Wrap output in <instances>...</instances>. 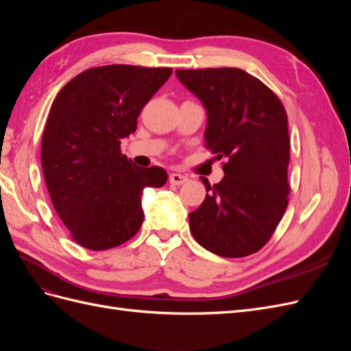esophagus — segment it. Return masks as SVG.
Masks as SVG:
<instances>
[{
    "label": "esophagus",
    "mask_w": 351,
    "mask_h": 351,
    "mask_svg": "<svg viewBox=\"0 0 351 351\" xmlns=\"http://www.w3.org/2000/svg\"><path fill=\"white\" fill-rule=\"evenodd\" d=\"M187 180L189 178L186 176H183V174H178V173L169 174V183L174 184V186H182V184H184L187 182Z\"/></svg>",
    "instance_id": "esophagus-1"
}]
</instances>
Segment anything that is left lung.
I'll return each instance as SVG.
<instances>
[{
	"mask_svg": "<svg viewBox=\"0 0 351 351\" xmlns=\"http://www.w3.org/2000/svg\"><path fill=\"white\" fill-rule=\"evenodd\" d=\"M177 79L206 111V146L224 178L206 187L189 226L202 247L222 258L258 252L280 224L290 192L287 114L269 88L241 69L176 70Z\"/></svg>",
	"mask_w": 351,
	"mask_h": 351,
	"instance_id": "obj_1",
	"label": "left lung"
}]
</instances>
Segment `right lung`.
<instances>
[{
	"label": "right lung",
	"mask_w": 351,
	"mask_h": 351,
	"mask_svg": "<svg viewBox=\"0 0 351 351\" xmlns=\"http://www.w3.org/2000/svg\"><path fill=\"white\" fill-rule=\"evenodd\" d=\"M171 69L112 64L71 79L52 102L40 161L58 217L80 246H120L143 222L145 187H162L161 167H136L120 152L137 117Z\"/></svg>",
	"instance_id": "obj_1"
}]
</instances>
